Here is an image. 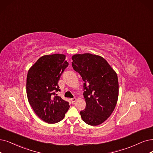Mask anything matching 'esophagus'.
Here are the masks:
<instances>
[{
	"label": "esophagus",
	"mask_w": 153,
	"mask_h": 153,
	"mask_svg": "<svg viewBox=\"0 0 153 153\" xmlns=\"http://www.w3.org/2000/svg\"><path fill=\"white\" fill-rule=\"evenodd\" d=\"M76 98H73V99H71V101L72 103H75V102H76Z\"/></svg>",
	"instance_id": "1"
}]
</instances>
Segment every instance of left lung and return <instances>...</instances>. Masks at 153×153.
<instances>
[{
	"mask_svg": "<svg viewBox=\"0 0 153 153\" xmlns=\"http://www.w3.org/2000/svg\"><path fill=\"white\" fill-rule=\"evenodd\" d=\"M72 66L82 78L87 106L80 112L90 126L100 125L113 112L119 97L117 73L103 57L90 53L72 56Z\"/></svg>",
	"mask_w": 153,
	"mask_h": 153,
	"instance_id": "8db88e82",
	"label": "left lung"
}]
</instances>
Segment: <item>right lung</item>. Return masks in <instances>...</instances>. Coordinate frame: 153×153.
<instances>
[{
	"mask_svg": "<svg viewBox=\"0 0 153 153\" xmlns=\"http://www.w3.org/2000/svg\"><path fill=\"white\" fill-rule=\"evenodd\" d=\"M63 54L40 57L29 68L26 80L28 101L38 117L48 124L63 119L69 109L68 102L57 96L61 75L68 65Z\"/></svg>",
	"mask_w": 153,
	"mask_h": 153,
	"instance_id": "right-lung-1",
	"label": "right lung"
}]
</instances>
